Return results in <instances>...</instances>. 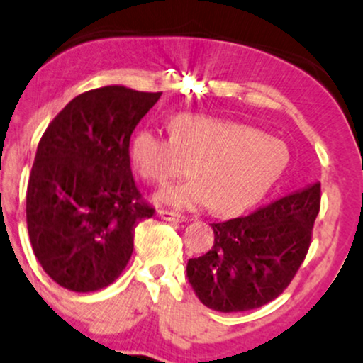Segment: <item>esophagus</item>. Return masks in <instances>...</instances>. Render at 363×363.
Wrapping results in <instances>:
<instances>
[{
    "label": "esophagus",
    "mask_w": 363,
    "mask_h": 363,
    "mask_svg": "<svg viewBox=\"0 0 363 363\" xmlns=\"http://www.w3.org/2000/svg\"><path fill=\"white\" fill-rule=\"evenodd\" d=\"M157 216L162 218V220H165V221H174V223H186V221H189L186 216L177 215V213H172V211H167V209H157Z\"/></svg>",
    "instance_id": "1"
}]
</instances>
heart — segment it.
<instances>
[{"label":"heart","instance_id":"heart-1","mask_svg":"<svg viewBox=\"0 0 363 363\" xmlns=\"http://www.w3.org/2000/svg\"><path fill=\"white\" fill-rule=\"evenodd\" d=\"M170 137L143 128L132 140L135 169L152 184H167L187 174L194 182L157 196L174 208L208 203L231 211L259 199L281 177L289 160L286 143L260 130L203 115H179Z\"/></svg>","mask_w":363,"mask_h":363}]
</instances>
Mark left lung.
<instances>
[{
	"label": "left lung",
	"instance_id": "obj_1",
	"mask_svg": "<svg viewBox=\"0 0 363 363\" xmlns=\"http://www.w3.org/2000/svg\"><path fill=\"white\" fill-rule=\"evenodd\" d=\"M320 201L321 186L314 182L248 216L213 223L211 250L186 267L201 303L238 313L282 294L306 257Z\"/></svg>",
	"mask_w": 363,
	"mask_h": 363
}]
</instances>
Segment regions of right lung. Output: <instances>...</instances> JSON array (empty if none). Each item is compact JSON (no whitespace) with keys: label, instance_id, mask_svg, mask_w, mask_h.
Instances as JSON below:
<instances>
[{"label":"right lung","instance_id":"1","mask_svg":"<svg viewBox=\"0 0 363 363\" xmlns=\"http://www.w3.org/2000/svg\"><path fill=\"white\" fill-rule=\"evenodd\" d=\"M162 93L91 89L47 126L27 187V228L42 269L64 289L93 292L123 272L133 231L155 209L130 169V137Z\"/></svg>","mask_w":363,"mask_h":363}]
</instances>
